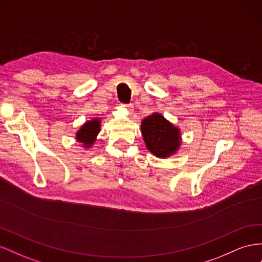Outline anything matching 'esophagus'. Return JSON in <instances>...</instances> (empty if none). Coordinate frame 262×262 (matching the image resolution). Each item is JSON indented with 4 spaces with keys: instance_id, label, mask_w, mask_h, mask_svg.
Instances as JSON below:
<instances>
[{
    "instance_id": "obj_1",
    "label": "esophagus",
    "mask_w": 262,
    "mask_h": 262,
    "mask_svg": "<svg viewBox=\"0 0 262 262\" xmlns=\"http://www.w3.org/2000/svg\"><path fill=\"white\" fill-rule=\"evenodd\" d=\"M123 108H125L126 110H128L129 112H132V110H133V107H132V104H123L122 105Z\"/></svg>"
}]
</instances>
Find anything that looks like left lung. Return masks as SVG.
Here are the masks:
<instances>
[{
    "mask_svg": "<svg viewBox=\"0 0 262 262\" xmlns=\"http://www.w3.org/2000/svg\"><path fill=\"white\" fill-rule=\"evenodd\" d=\"M141 131L147 150L160 159L171 157L181 145L180 129L158 112L143 120Z\"/></svg>",
    "mask_w": 262,
    "mask_h": 262,
    "instance_id": "1",
    "label": "left lung"
}]
</instances>
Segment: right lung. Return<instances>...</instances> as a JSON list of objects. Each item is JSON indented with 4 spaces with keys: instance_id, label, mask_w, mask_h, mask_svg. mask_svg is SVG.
I'll use <instances>...</instances> for the list:
<instances>
[{
    "instance_id": "1",
    "label": "right lung",
    "mask_w": 262,
    "mask_h": 262,
    "mask_svg": "<svg viewBox=\"0 0 262 262\" xmlns=\"http://www.w3.org/2000/svg\"><path fill=\"white\" fill-rule=\"evenodd\" d=\"M99 131H100V119L95 118L81 125V128L76 133V139L84 147L89 148L95 143Z\"/></svg>"
}]
</instances>
